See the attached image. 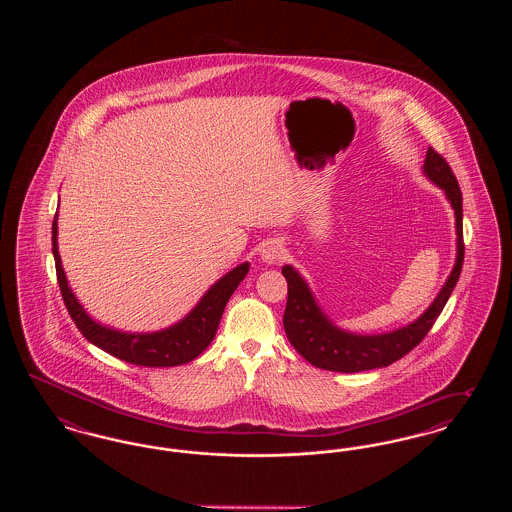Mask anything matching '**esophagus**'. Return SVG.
Returning <instances> with one entry per match:
<instances>
[{
    "label": "esophagus",
    "instance_id": "34e87169",
    "mask_svg": "<svg viewBox=\"0 0 512 512\" xmlns=\"http://www.w3.org/2000/svg\"><path fill=\"white\" fill-rule=\"evenodd\" d=\"M261 257H263V261H265V263L272 265V263H276V261H280V259L284 257V247L278 244V242H270V244L263 247Z\"/></svg>",
    "mask_w": 512,
    "mask_h": 512
}]
</instances>
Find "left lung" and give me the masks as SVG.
Wrapping results in <instances>:
<instances>
[{
    "label": "left lung",
    "mask_w": 512,
    "mask_h": 512,
    "mask_svg": "<svg viewBox=\"0 0 512 512\" xmlns=\"http://www.w3.org/2000/svg\"><path fill=\"white\" fill-rule=\"evenodd\" d=\"M424 174L445 192L453 211L457 228V259L447 282L434 303L411 324L388 334L361 336L338 328L318 307L307 282L295 268L286 265L282 274L288 282V303L284 311V330L295 351L309 363L334 372H363L391 365L405 357L426 338L438 320L447 299L455 290L464 261L463 194L449 163L434 147H428Z\"/></svg>",
    "instance_id": "8db88e82"
}]
</instances>
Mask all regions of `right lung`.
I'll return each instance as SVG.
<instances>
[{"instance_id": "1", "label": "right lung", "mask_w": 512, "mask_h": 512, "mask_svg": "<svg viewBox=\"0 0 512 512\" xmlns=\"http://www.w3.org/2000/svg\"><path fill=\"white\" fill-rule=\"evenodd\" d=\"M51 242H53L57 282L61 288L65 307L73 318L76 328L82 332L86 340L103 349L105 353L132 365L178 366L194 361L195 357H199L215 338L230 295L240 286L245 274L249 272V263L232 268L228 274L220 278L219 282H215L207 290L186 317L176 322L171 328L149 332V334L147 332L130 334V332H121V330L99 324L84 311V307L74 297L59 257L57 215L51 226Z\"/></svg>"}]
</instances>
